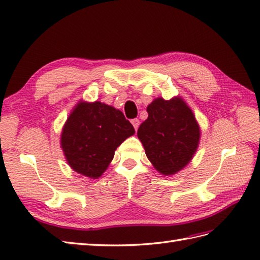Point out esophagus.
I'll list each match as a JSON object with an SVG mask.
<instances>
[{"mask_svg":"<svg viewBox=\"0 0 260 260\" xmlns=\"http://www.w3.org/2000/svg\"><path fill=\"white\" fill-rule=\"evenodd\" d=\"M132 124H133L135 131H137V128H139V126H140V120L137 119V118H135V119H132Z\"/></svg>","mask_w":260,"mask_h":260,"instance_id":"obj_1","label":"esophagus"}]
</instances>
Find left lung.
<instances>
[{
  "mask_svg": "<svg viewBox=\"0 0 260 260\" xmlns=\"http://www.w3.org/2000/svg\"><path fill=\"white\" fill-rule=\"evenodd\" d=\"M146 109L148 117L141 124L137 137L158 173L176 174L198 150L201 131L196 116L180 96L170 101L155 98Z\"/></svg>",
  "mask_w": 260,
  "mask_h": 260,
  "instance_id": "left-lung-1",
  "label": "left lung"
}]
</instances>
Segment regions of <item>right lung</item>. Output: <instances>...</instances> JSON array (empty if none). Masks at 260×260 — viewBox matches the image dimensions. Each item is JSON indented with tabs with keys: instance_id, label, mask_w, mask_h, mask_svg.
<instances>
[{
	"instance_id": "right-lung-1",
	"label": "right lung",
	"mask_w": 260,
	"mask_h": 260,
	"mask_svg": "<svg viewBox=\"0 0 260 260\" xmlns=\"http://www.w3.org/2000/svg\"><path fill=\"white\" fill-rule=\"evenodd\" d=\"M135 129L119 109L80 101L62 127L60 145L69 167L89 179L101 178L121 143Z\"/></svg>"
}]
</instances>
